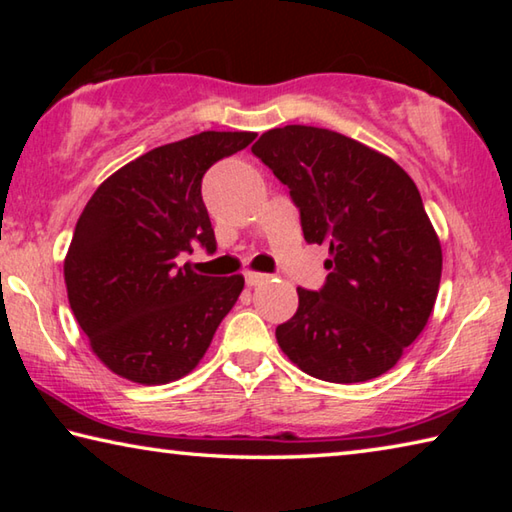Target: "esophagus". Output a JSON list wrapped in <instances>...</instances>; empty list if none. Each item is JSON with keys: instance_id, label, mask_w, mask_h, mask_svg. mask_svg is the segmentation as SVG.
I'll return each mask as SVG.
<instances>
[{"instance_id": "esophagus-1", "label": "esophagus", "mask_w": 512, "mask_h": 512, "mask_svg": "<svg viewBox=\"0 0 512 512\" xmlns=\"http://www.w3.org/2000/svg\"><path fill=\"white\" fill-rule=\"evenodd\" d=\"M268 282V275L264 273H255V271H246V284L248 287H259V284Z\"/></svg>"}]
</instances>
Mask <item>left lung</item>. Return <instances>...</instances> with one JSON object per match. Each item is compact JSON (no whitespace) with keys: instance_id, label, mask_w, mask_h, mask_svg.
Here are the masks:
<instances>
[{"instance_id":"8db88e82","label":"left lung","mask_w":512,"mask_h":512,"mask_svg":"<svg viewBox=\"0 0 512 512\" xmlns=\"http://www.w3.org/2000/svg\"><path fill=\"white\" fill-rule=\"evenodd\" d=\"M253 153L289 187L307 244L329 246L323 289H298V311L275 329L282 352L334 384L384 375L427 325L443 273L418 187L388 155L327 128H273Z\"/></svg>"}]
</instances>
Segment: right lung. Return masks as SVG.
<instances>
[{
    "instance_id": "add662e5",
    "label": "right lung",
    "mask_w": 512,
    "mask_h": 512,
    "mask_svg": "<svg viewBox=\"0 0 512 512\" xmlns=\"http://www.w3.org/2000/svg\"><path fill=\"white\" fill-rule=\"evenodd\" d=\"M205 131L158 146L103 180L65 257L67 298L90 348L144 386L192 372L235 307L244 277L194 273L180 257L216 239L201 196L205 171L255 140Z\"/></svg>"
}]
</instances>
